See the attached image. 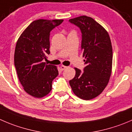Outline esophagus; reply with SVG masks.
<instances>
[{"mask_svg": "<svg viewBox=\"0 0 132 132\" xmlns=\"http://www.w3.org/2000/svg\"><path fill=\"white\" fill-rule=\"evenodd\" d=\"M67 68H68L67 66H64V65H61V70H62V71L64 70L65 69H66Z\"/></svg>", "mask_w": 132, "mask_h": 132, "instance_id": "34e87169", "label": "esophagus"}]
</instances>
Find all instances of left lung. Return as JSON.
<instances>
[{"mask_svg": "<svg viewBox=\"0 0 132 132\" xmlns=\"http://www.w3.org/2000/svg\"><path fill=\"white\" fill-rule=\"evenodd\" d=\"M69 22L81 31V50L86 64L83 72L75 68V75L70 84L75 95L90 100L100 95L109 82L113 59L110 38L106 30L89 16L83 15Z\"/></svg>", "mask_w": 132, "mask_h": 132, "instance_id": "1", "label": "left lung"}]
</instances>
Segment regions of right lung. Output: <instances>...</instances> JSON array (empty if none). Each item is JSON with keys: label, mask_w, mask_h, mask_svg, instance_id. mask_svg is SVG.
Wrapping results in <instances>:
<instances>
[{"label": "right lung", "mask_w": 132, "mask_h": 132, "mask_svg": "<svg viewBox=\"0 0 132 132\" xmlns=\"http://www.w3.org/2000/svg\"><path fill=\"white\" fill-rule=\"evenodd\" d=\"M63 20L39 19L32 22L16 42L14 64L18 77L26 93L37 98L50 92L52 81L59 71L54 65L46 64L50 52V31Z\"/></svg>", "instance_id": "right-lung-1"}]
</instances>
